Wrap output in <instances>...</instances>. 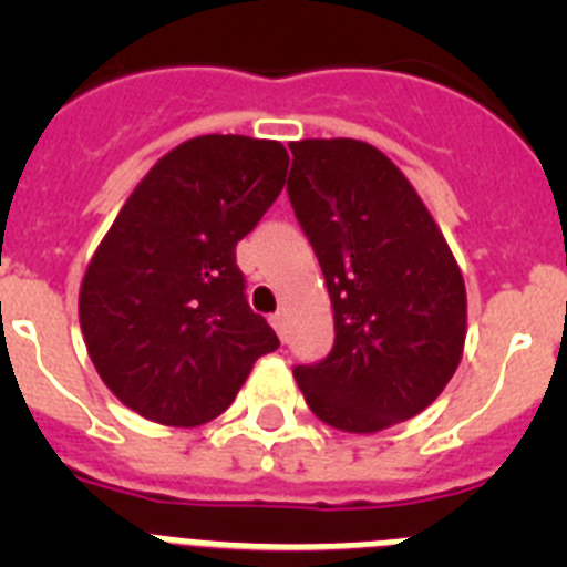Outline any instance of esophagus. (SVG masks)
Instances as JSON below:
<instances>
[{
  "label": "esophagus",
  "mask_w": 567,
  "mask_h": 567,
  "mask_svg": "<svg viewBox=\"0 0 567 567\" xmlns=\"http://www.w3.org/2000/svg\"><path fill=\"white\" fill-rule=\"evenodd\" d=\"M269 323H272L275 332H278L280 338H287V315H284V312H275L272 318H269Z\"/></svg>",
  "instance_id": "esophagus-1"
}]
</instances>
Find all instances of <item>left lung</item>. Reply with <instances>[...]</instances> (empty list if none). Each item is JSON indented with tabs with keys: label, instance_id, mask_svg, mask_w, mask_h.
I'll return each mask as SVG.
<instances>
[{
	"label": "left lung",
	"instance_id": "8db88e82",
	"mask_svg": "<svg viewBox=\"0 0 567 567\" xmlns=\"http://www.w3.org/2000/svg\"><path fill=\"white\" fill-rule=\"evenodd\" d=\"M289 202L323 269L334 346L295 365L315 417L374 434L432 405L457 372L465 284L432 213L378 147L289 144Z\"/></svg>",
	"mask_w": 567,
	"mask_h": 567
}]
</instances>
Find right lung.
Wrapping results in <instances>:
<instances>
[{
	"instance_id": "1",
	"label": "right lung",
	"mask_w": 567,
	"mask_h": 567,
	"mask_svg": "<svg viewBox=\"0 0 567 567\" xmlns=\"http://www.w3.org/2000/svg\"><path fill=\"white\" fill-rule=\"evenodd\" d=\"M280 142L198 135L133 189L79 292L87 354L135 414L189 429L227 412L278 334L247 303L235 247L284 189Z\"/></svg>"
}]
</instances>
